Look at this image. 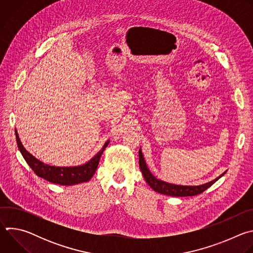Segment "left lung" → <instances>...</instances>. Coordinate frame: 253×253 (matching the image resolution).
<instances>
[{"label":"left lung","mask_w":253,"mask_h":253,"mask_svg":"<svg viewBox=\"0 0 253 253\" xmlns=\"http://www.w3.org/2000/svg\"><path fill=\"white\" fill-rule=\"evenodd\" d=\"M139 167L140 170L144 176V179L146 180V182L149 184V186L156 192L165 194V195H170V196H177V197H184V196H194L202 193L205 191L207 188H209L212 184H214L217 180L222 177L224 173H222L220 176L217 178H215L212 181L198 185V186H183V185H175L171 183H167L162 181V180L157 179L156 177L153 176V174L149 171L145 160H144V157L142 155L141 149L139 150Z\"/></svg>","instance_id":"left-lung-1"}]
</instances>
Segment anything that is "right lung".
Returning a JSON list of instances; mask_svg holds the SVG:
<instances>
[{
	"mask_svg": "<svg viewBox=\"0 0 253 253\" xmlns=\"http://www.w3.org/2000/svg\"><path fill=\"white\" fill-rule=\"evenodd\" d=\"M16 139L18 143V147L26 160V162L29 164V166L32 168V170L41 178L46 179L47 181L60 184V185H74L79 184L82 182H87L93 177L101 155L105 148L107 147L109 141H107L103 148L87 163L80 165V166H74V167H57V166H51L48 164H45L35 158L32 154H30L23 146L21 143V140L18 136L17 130H16Z\"/></svg>",
	"mask_w": 253,
	"mask_h": 253,
	"instance_id": "add662e5",
	"label": "right lung"
}]
</instances>
